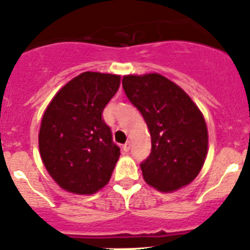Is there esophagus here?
<instances>
[{
	"mask_svg": "<svg viewBox=\"0 0 250 250\" xmlns=\"http://www.w3.org/2000/svg\"><path fill=\"white\" fill-rule=\"evenodd\" d=\"M122 150L125 151V152H128V151H129V142H125V144L122 146Z\"/></svg>",
	"mask_w": 250,
	"mask_h": 250,
	"instance_id": "34e87169",
	"label": "esophagus"
}]
</instances>
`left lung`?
I'll use <instances>...</instances> for the list:
<instances>
[{
  "label": "left lung",
  "instance_id": "1",
  "mask_svg": "<svg viewBox=\"0 0 250 250\" xmlns=\"http://www.w3.org/2000/svg\"><path fill=\"white\" fill-rule=\"evenodd\" d=\"M122 85L151 135V152L141 163L144 179L160 192H173L198 175L208 147L207 125L188 94L159 73L128 75Z\"/></svg>",
  "mask_w": 250,
  "mask_h": 250
}]
</instances>
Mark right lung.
<instances>
[{
	"label": "right lung",
	"instance_id": "add662e5",
	"mask_svg": "<svg viewBox=\"0 0 250 250\" xmlns=\"http://www.w3.org/2000/svg\"><path fill=\"white\" fill-rule=\"evenodd\" d=\"M119 83L118 75L83 72L67 83L45 109L39 151L61 188L93 194L108 184L121 148L102 114Z\"/></svg>",
	"mask_w": 250,
	"mask_h": 250
}]
</instances>
